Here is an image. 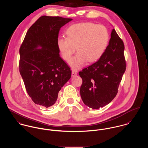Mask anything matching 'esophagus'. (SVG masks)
<instances>
[{"label": "esophagus", "mask_w": 148, "mask_h": 148, "mask_svg": "<svg viewBox=\"0 0 148 148\" xmlns=\"http://www.w3.org/2000/svg\"><path fill=\"white\" fill-rule=\"evenodd\" d=\"M77 75V72L76 70H72V77H75Z\"/></svg>", "instance_id": "obj_1"}]
</instances>
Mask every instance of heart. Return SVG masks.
Here are the masks:
<instances>
[{"mask_svg":"<svg viewBox=\"0 0 148 148\" xmlns=\"http://www.w3.org/2000/svg\"><path fill=\"white\" fill-rule=\"evenodd\" d=\"M67 37L57 39L58 49L65 60H69L76 49L78 52L69 61L74 69L83 66L86 60L94 62L102 56L109 41L106 27L90 22L75 23L66 31Z\"/></svg>","mask_w":148,"mask_h":148,"instance_id":"1","label":"heart"}]
</instances>
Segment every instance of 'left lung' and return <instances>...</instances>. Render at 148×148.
<instances>
[{"label":"left lung","mask_w":148,"mask_h":148,"mask_svg":"<svg viewBox=\"0 0 148 148\" xmlns=\"http://www.w3.org/2000/svg\"><path fill=\"white\" fill-rule=\"evenodd\" d=\"M124 44L113 29L109 44L100 58L79 72L80 93L85 105L93 109L110 103L116 97L126 69Z\"/></svg>","instance_id":"obj_1"}]
</instances>
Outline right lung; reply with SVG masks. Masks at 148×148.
<instances>
[{"label": "right lung", "mask_w": 148, "mask_h": 148, "mask_svg": "<svg viewBox=\"0 0 148 148\" xmlns=\"http://www.w3.org/2000/svg\"><path fill=\"white\" fill-rule=\"evenodd\" d=\"M72 19L42 16L28 29L19 53V71L32 100L44 108L53 106L71 71L60 57L57 45L60 28Z\"/></svg>", "instance_id": "1"}]
</instances>
